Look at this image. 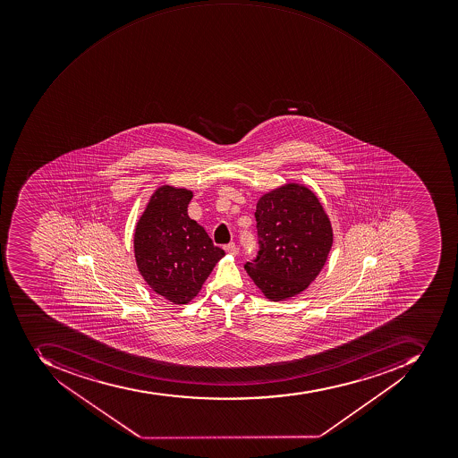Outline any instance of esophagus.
Segmentation results:
<instances>
[{
  "label": "esophagus",
  "instance_id": "1",
  "mask_svg": "<svg viewBox=\"0 0 458 458\" xmlns=\"http://www.w3.org/2000/svg\"><path fill=\"white\" fill-rule=\"evenodd\" d=\"M224 250L228 252V254H231V256H237V245L234 244V242H230V244L225 245L224 247Z\"/></svg>",
  "mask_w": 458,
  "mask_h": 458
}]
</instances>
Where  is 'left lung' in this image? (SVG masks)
I'll return each mask as SVG.
<instances>
[{
    "mask_svg": "<svg viewBox=\"0 0 458 458\" xmlns=\"http://www.w3.org/2000/svg\"><path fill=\"white\" fill-rule=\"evenodd\" d=\"M259 250L244 268L271 301L300 294L323 270L333 245V228L317 195L291 184L257 202Z\"/></svg>",
    "mask_w": 458,
    "mask_h": 458,
    "instance_id": "1",
    "label": "left lung"
}]
</instances>
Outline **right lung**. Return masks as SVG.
Masks as SVG:
<instances>
[{
	"instance_id": "right-lung-1",
	"label": "right lung",
	"mask_w": 458,
	"mask_h": 458,
	"mask_svg": "<svg viewBox=\"0 0 458 458\" xmlns=\"http://www.w3.org/2000/svg\"><path fill=\"white\" fill-rule=\"evenodd\" d=\"M192 192L157 188L134 233L137 267L151 290L173 304L199 294L216 264L225 256L206 230L188 216Z\"/></svg>"
}]
</instances>
